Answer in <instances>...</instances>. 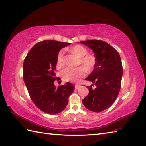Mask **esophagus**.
Returning a JSON list of instances; mask_svg holds the SVG:
<instances>
[{"label":"esophagus","mask_w":146,"mask_h":146,"mask_svg":"<svg viewBox=\"0 0 146 146\" xmlns=\"http://www.w3.org/2000/svg\"><path fill=\"white\" fill-rule=\"evenodd\" d=\"M80 86H80V85L76 84V85H75V89H78L80 87Z\"/></svg>","instance_id":"obj_1"}]
</instances>
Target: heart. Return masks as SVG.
Segmentation results:
<instances>
[{
    "instance_id": "heart-1",
    "label": "heart",
    "mask_w": 146,
    "mask_h": 146,
    "mask_svg": "<svg viewBox=\"0 0 146 146\" xmlns=\"http://www.w3.org/2000/svg\"><path fill=\"white\" fill-rule=\"evenodd\" d=\"M71 51L80 58V64H82L88 71H91L94 68L95 64V58L92 55L87 54V49L83 46L76 45L73 46L71 48ZM64 51L63 49H61L58 52L57 56V66L58 68H62L64 66ZM84 68L83 66L76 68H65L61 71L62 78L66 82H78L86 75V71Z\"/></svg>"
}]
</instances>
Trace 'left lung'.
Wrapping results in <instances>:
<instances>
[{
    "instance_id": "8db88e82",
    "label": "left lung",
    "mask_w": 146,
    "mask_h": 146,
    "mask_svg": "<svg viewBox=\"0 0 146 146\" xmlns=\"http://www.w3.org/2000/svg\"><path fill=\"white\" fill-rule=\"evenodd\" d=\"M80 43L94 52L95 64L86 80L92 85L88 87L89 94L82 100L85 107L94 112H100L109 108L119 94L122 77V64L119 53L107 42L100 40H88Z\"/></svg>"
}]
</instances>
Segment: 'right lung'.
<instances>
[{
    "label": "right lung",
    "mask_w": 146,
    "mask_h": 146,
    "mask_svg": "<svg viewBox=\"0 0 146 146\" xmlns=\"http://www.w3.org/2000/svg\"><path fill=\"white\" fill-rule=\"evenodd\" d=\"M71 43L45 40L37 43L27 53L23 64V79L30 97L38 108L54 115L61 112L75 90L72 83L56 87L54 80L57 56L61 49Z\"/></svg>",
    "instance_id": "right-lung-1"
}]
</instances>
